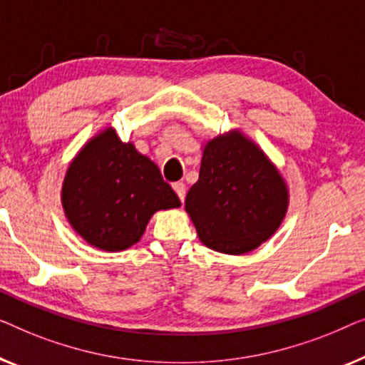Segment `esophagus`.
Returning <instances> with one entry per match:
<instances>
[{
    "mask_svg": "<svg viewBox=\"0 0 365 365\" xmlns=\"http://www.w3.org/2000/svg\"><path fill=\"white\" fill-rule=\"evenodd\" d=\"M172 187H173V190H175V193L178 195V198H180L183 202L185 193H187V190H185V183L183 182H175L172 185Z\"/></svg>",
    "mask_w": 365,
    "mask_h": 365,
    "instance_id": "esophagus-1",
    "label": "esophagus"
}]
</instances>
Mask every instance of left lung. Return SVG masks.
Returning <instances> with one entry per match:
<instances>
[{
	"mask_svg": "<svg viewBox=\"0 0 365 365\" xmlns=\"http://www.w3.org/2000/svg\"><path fill=\"white\" fill-rule=\"evenodd\" d=\"M289 192L274 163L240 130L205 143L198 182L185 210L208 248L245 255L271 238L283 223Z\"/></svg>",
	"mask_w": 365,
	"mask_h": 365,
	"instance_id": "obj_1",
	"label": "left lung"
}]
</instances>
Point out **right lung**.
Wrapping results in <instances>:
<instances>
[{
	"mask_svg": "<svg viewBox=\"0 0 365 365\" xmlns=\"http://www.w3.org/2000/svg\"><path fill=\"white\" fill-rule=\"evenodd\" d=\"M61 202L76 233L104 251L130 248L153 213L182 205L155 163L112 127L92 137L71 162Z\"/></svg>",
	"mask_w": 365,
	"mask_h": 365,
	"instance_id": "right-lung-1",
	"label": "right lung"
}]
</instances>
